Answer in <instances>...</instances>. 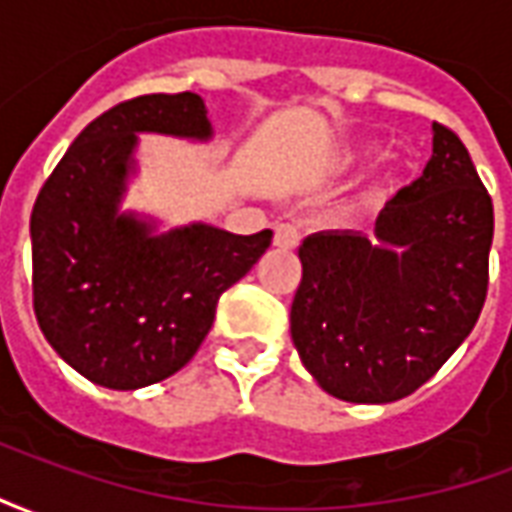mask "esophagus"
<instances>
[{"label": "esophagus", "mask_w": 512, "mask_h": 512, "mask_svg": "<svg viewBox=\"0 0 512 512\" xmlns=\"http://www.w3.org/2000/svg\"><path fill=\"white\" fill-rule=\"evenodd\" d=\"M301 233L293 227V224L282 222L274 227V244L282 246V249H293V246H299Z\"/></svg>", "instance_id": "34e87169"}]
</instances>
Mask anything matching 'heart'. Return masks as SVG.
Masks as SVG:
<instances>
[{"label":"heart","instance_id":"heart-1","mask_svg":"<svg viewBox=\"0 0 512 512\" xmlns=\"http://www.w3.org/2000/svg\"><path fill=\"white\" fill-rule=\"evenodd\" d=\"M362 158H365V153H345V156L337 158V167H340V169L354 167L356 161H362Z\"/></svg>","mask_w":512,"mask_h":512}]
</instances>
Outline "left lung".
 Wrapping results in <instances>:
<instances>
[{
    "label": "left lung",
    "mask_w": 512,
    "mask_h": 512,
    "mask_svg": "<svg viewBox=\"0 0 512 512\" xmlns=\"http://www.w3.org/2000/svg\"><path fill=\"white\" fill-rule=\"evenodd\" d=\"M494 205L469 150L433 123V156L367 238L323 230L299 246L290 337L323 392L348 403L411 395L469 337L488 290Z\"/></svg>",
    "instance_id": "left-lung-1"
}]
</instances>
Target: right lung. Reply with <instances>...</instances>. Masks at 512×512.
<instances>
[{"mask_svg": "<svg viewBox=\"0 0 512 512\" xmlns=\"http://www.w3.org/2000/svg\"><path fill=\"white\" fill-rule=\"evenodd\" d=\"M139 134L208 142L197 93L139 95L95 117L43 183L32 219V299L62 362L106 389L175 376L211 332L216 304L271 244L205 222L158 230L123 211Z\"/></svg>", "mask_w": 512, "mask_h": 512, "instance_id": "right-lung-1", "label": "right lung"}]
</instances>
